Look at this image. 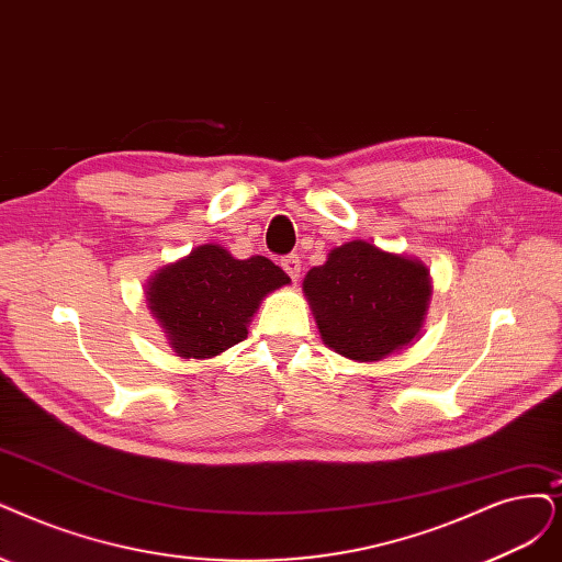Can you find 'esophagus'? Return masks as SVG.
I'll return each instance as SVG.
<instances>
[{"label": "esophagus", "instance_id": "34e87169", "mask_svg": "<svg viewBox=\"0 0 562 562\" xmlns=\"http://www.w3.org/2000/svg\"><path fill=\"white\" fill-rule=\"evenodd\" d=\"M280 263L286 270L289 278H292V280L301 278V257L299 255H286V257H282Z\"/></svg>", "mask_w": 562, "mask_h": 562}]
</instances>
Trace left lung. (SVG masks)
<instances>
[{"mask_svg": "<svg viewBox=\"0 0 562 562\" xmlns=\"http://www.w3.org/2000/svg\"><path fill=\"white\" fill-rule=\"evenodd\" d=\"M319 334L338 355L380 361L419 334L430 282L419 261L351 240L305 276Z\"/></svg>", "mask_w": 562, "mask_h": 562, "instance_id": "1", "label": "left lung"}]
</instances>
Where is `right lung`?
Masks as SVG:
<instances>
[{"label":"right lung","mask_w":562,"mask_h":562,"mask_svg":"<svg viewBox=\"0 0 562 562\" xmlns=\"http://www.w3.org/2000/svg\"><path fill=\"white\" fill-rule=\"evenodd\" d=\"M289 282L266 257L234 259L220 245L161 268L148 286L153 315L184 359H211L247 338L261 299Z\"/></svg>","instance_id":"add662e5"}]
</instances>
